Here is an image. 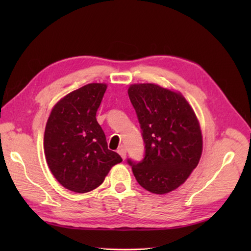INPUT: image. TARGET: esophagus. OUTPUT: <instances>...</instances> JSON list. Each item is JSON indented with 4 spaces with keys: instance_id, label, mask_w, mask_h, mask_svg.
<instances>
[{
    "instance_id": "1",
    "label": "esophagus",
    "mask_w": 251,
    "mask_h": 251,
    "mask_svg": "<svg viewBox=\"0 0 251 251\" xmlns=\"http://www.w3.org/2000/svg\"><path fill=\"white\" fill-rule=\"evenodd\" d=\"M117 153L120 154L123 159H125V157H126V149H125L124 146L119 147V149H117Z\"/></svg>"
}]
</instances>
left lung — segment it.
Returning <instances> with one entry per match:
<instances>
[{
	"label": "left lung",
	"instance_id": "left-lung-1",
	"mask_svg": "<svg viewBox=\"0 0 251 251\" xmlns=\"http://www.w3.org/2000/svg\"><path fill=\"white\" fill-rule=\"evenodd\" d=\"M128 96L146 152L141 162H127L143 189L169 193L184 183L200 162L202 137L199 121L182 95L156 84L130 85Z\"/></svg>",
	"mask_w": 251,
	"mask_h": 251
}]
</instances>
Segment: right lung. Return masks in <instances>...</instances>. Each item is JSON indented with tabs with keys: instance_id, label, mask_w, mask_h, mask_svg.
Wrapping results in <instances>:
<instances>
[{
	"instance_id": "add662e5",
	"label": "right lung",
	"mask_w": 251,
	"mask_h": 251,
	"mask_svg": "<svg viewBox=\"0 0 251 251\" xmlns=\"http://www.w3.org/2000/svg\"><path fill=\"white\" fill-rule=\"evenodd\" d=\"M106 84L92 83L73 90L52 108L44 134V152L51 174L62 186L86 193L103 182L122 162L108 149L96 119Z\"/></svg>"
}]
</instances>
